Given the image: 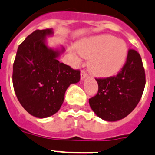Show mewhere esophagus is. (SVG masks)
I'll use <instances>...</instances> for the list:
<instances>
[{
    "instance_id": "esophagus-1",
    "label": "esophagus",
    "mask_w": 155,
    "mask_h": 155,
    "mask_svg": "<svg viewBox=\"0 0 155 155\" xmlns=\"http://www.w3.org/2000/svg\"><path fill=\"white\" fill-rule=\"evenodd\" d=\"M87 77V73L85 71H82L81 73H80V78H81V80H83L85 78Z\"/></svg>"
}]
</instances>
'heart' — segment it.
Segmentation results:
<instances>
[{
	"mask_svg": "<svg viewBox=\"0 0 155 155\" xmlns=\"http://www.w3.org/2000/svg\"><path fill=\"white\" fill-rule=\"evenodd\" d=\"M76 51L82 57L90 59V72L99 78L115 76L124 65L127 58L128 47L121 39H115L111 35H101L82 40L76 44ZM70 52L78 61L76 51Z\"/></svg>",
	"mask_w": 155,
	"mask_h": 155,
	"instance_id": "heart-1",
	"label": "heart"
}]
</instances>
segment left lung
I'll return each mask as SVG.
<instances>
[{
    "instance_id": "obj_1",
    "label": "left lung",
    "mask_w": 155,
    "mask_h": 155,
    "mask_svg": "<svg viewBox=\"0 0 155 155\" xmlns=\"http://www.w3.org/2000/svg\"><path fill=\"white\" fill-rule=\"evenodd\" d=\"M98 92L89 100L91 109L107 122L124 118L139 103L146 79L140 55L135 50L128 51L126 62L116 76L96 79Z\"/></svg>"
}]
</instances>
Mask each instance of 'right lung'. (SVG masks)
<instances>
[{"label":"right lung","mask_w":155,"mask_h":155,"mask_svg":"<svg viewBox=\"0 0 155 155\" xmlns=\"http://www.w3.org/2000/svg\"><path fill=\"white\" fill-rule=\"evenodd\" d=\"M53 29L36 30L18 48L13 64L12 82L18 101L25 111L39 118L58 112L71 84L80 79L79 70L61 63L64 48L48 47Z\"/></svg>","instance_id":"right-lung-1"}]
</instances>
